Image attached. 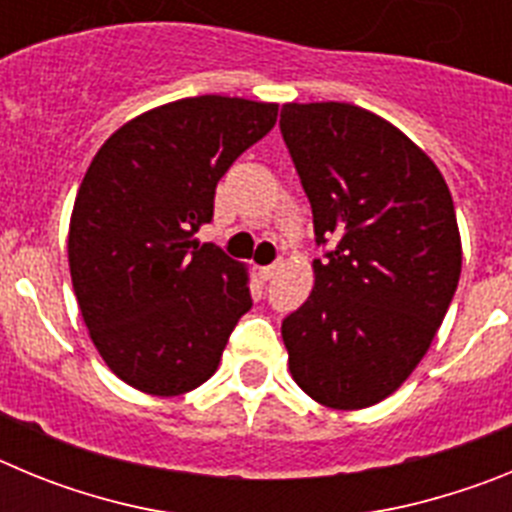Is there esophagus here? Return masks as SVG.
Here are the masks:
<instances>
[{
    "label": "esophagus",
    "mask_w": 512,
    "mask_h": 512,
    "mask_svg": "<svg viewBox=\"0 0 512 512\" xmlns=\"http://www.w3.org/2000/svg\"><path fill=\"white\" fill-rule=\"evenodd\" d=\"M277 269H279V264H269V266H261V269H259L261 279H271V277H274V274H277Z\"/></svg>",
    "instance_id": "1"
}]
</instances>
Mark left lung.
Here are the masks:
<instances>
[{
    "label": "left lung",
    "mask_w": 512,
    "mask_h": 512,
    "mask_svg": "<svg viewBox=\"0 0 512 512\" xmlns=\"http://www.w3.org/2000/svg\"><path fill=\"white\" fill-rule=\"evenodd\" d=\"M279 128L325 248L282 320L289 372L325 408H369L413 374L454 300V200L413 140L356 104H284Z\"/></svg>",
    "instance_id": "8db88e82"
}]
</instances>
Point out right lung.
Here are the masks:
<instances>
[{"label":"right lung","mask_w":512,"mask_h":512,"mask_svg":"<svg viewBox=\"0 0 512 512\" xmlns=\"http://www.w3.org/2000/svg\"><path fill=\"white\" fill-rule=\"evenodd\" d=\"M277 104L189 97L107 138L76 194L69 266L99 356L130 387L171 397L215 374L248 277L215 243V187L277 122Z\"/></svg>","instance_id":"right-lung-1"}]
</instances>
